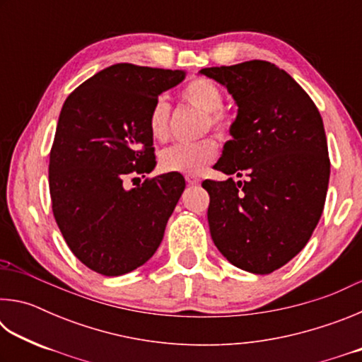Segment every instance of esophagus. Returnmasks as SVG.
<instances>
[{
    "label": "esophagus",
    "mask_w": 362,
    "mask_h": 362,
    "mask_svg": "<svg viewBox=\"0 0 362 362\" xmlns=\"http://www.w3.org/2000/svg\"><path fill=\"white\" fill-rule=\"evenodd\" d=\"M185 180L188 182V185H198V183L201 182L199 177L192 175V174H187V175H185Z\"/></svg>",
    "instance_id": "34e87169"
}]
</instances>
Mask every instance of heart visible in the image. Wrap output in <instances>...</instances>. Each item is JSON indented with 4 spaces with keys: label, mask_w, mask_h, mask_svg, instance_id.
I'll list each match as a JSON object with an SVG mask.
<instances>
[{
    "label": "heart",
    "mask_w": 362,
    "mask_h": 362,
    "mask_svg": "<svg viewBox=\"0 0 362 362\" xmlns=\"http://www.w3.org/2000/svg\"><path fill=\"white\" fill-rule=\"evenodd\" d=\"M180 97L188 105L206 115V126L218 134L230 131L231 122L222 112L223 94L218 86L207 78H194L180 89ZM170 107L166 99L155 100L148 115V129L155 140H164L169 134ZM218 144L216 139L207 137L194 144H175L164 148L159 155V166L168 173L199 174L216 159Z\"/></svg>",
    "instance_id": "b5f03b06"
}]
</instances>
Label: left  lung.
<instances>
[{
	"instance_id": "8db88e82",
	"label": "left lung",
	"mask_w": 362,
	"mask_h": 362,
	"mask_svg": "<svg viewBox=\"0 0 362 362\" xmlns=\"http://www.w3.org/2000/svg\"><path fill=\"white\" fill-rule=\"evenodd\" d=\"M238 105L214 168L244 182L204 180L212 241L244 272L268 274L313 235L326 201L330 161L322 118L289 73L265 60L199 71Z\"/></svg>"
}]
</instances>
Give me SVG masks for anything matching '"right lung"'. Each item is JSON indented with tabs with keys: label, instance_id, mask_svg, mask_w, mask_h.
I'll list each match as a JSON object with an SVG mask.
<instances>
[{
	"label": "right lung",
	"instance_id": "add662e5",
	"mask_svg": "<svg viewBox=\"0 0 362 362\" xmlns=\"http://www.w3.org/2000/svg\"><path fill=\"white\" fill-rule=\"evenodd\" d=\"M185 71L116 64L66 97L49 156L54 218L76 259L103 276L144 265L163 241L185 189L179 173L126 189L156 166L148 115Z\"/></svg>",
	"mask_w": 362,
	"mask_h": 362
}]
</instances>
